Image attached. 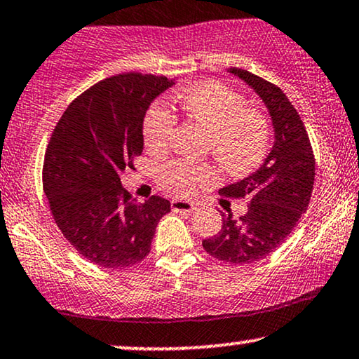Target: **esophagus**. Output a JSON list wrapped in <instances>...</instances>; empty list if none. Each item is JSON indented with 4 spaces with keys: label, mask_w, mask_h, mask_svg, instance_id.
Wrapping results in <instances>:
<instances>
[{
    "label": "esophagus",
    "mask_w": 359,
    "mask_h": 359,
    "mask_svg": "<svg viewBox=\"0 0 359 359\" xmlns=\"http://www.w3.org/2000/svg\"><path fill=\"white\" fill-rule=\"evenodd\" d=\"M172 210L174 212H194L195 210V205L192 202H187V201H172Z\"/></svg>",
    "instance_id": "esophagus-1"
}]
</instances>
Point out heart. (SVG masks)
I'll list each match as a JSON object with an SVG mask.
<instances>
[{"instance_id": "obj_1", "label": "heart", "mask_w": 359, "mask_h": 359, "mask_svg": "<svg viewBox=\"0 0 359 359\" xmlns=\"http://www.w3.org/2000/svg\"><path fill=\"white\" fill-rule=\"evenodd\" d=\"M177 104L189 121L207 130V149L217 162L233 175L247 174L260 165L269 151L270 129L266 117L245 106L242 94L217 81L190 86L177 96ZM175 117L154 106L144 122V142L152 152L169 147ZM217 170L207 164L175 161L161 169V182L177 195H192L217 180Z\"/></svg>"}]
</instances>
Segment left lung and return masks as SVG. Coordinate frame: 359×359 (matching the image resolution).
<instances>
[{"mask_svg": "<svg viewBox=\"0 0 359 359\" xmlns=\"http://www.w3.org/2000/svg\"><path fill=\"white\" fill-rule=\"evenodd\" d=\"M226 72L242 79L265 104L273 146L255 172L219 190L229 198H247L248 210L240 219H233L230 210H220V232L202 245L217 260L247 265L275 252L306 212L315 157L303 121L283 90L240 67H229Z\"/></svg>", "mask_w": 359, "mask_h": 359, "instance_id": "obj_1", "label": "left lung"}]
</instances>
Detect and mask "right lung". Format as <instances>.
<instances>
[{
	"mask_svg": "<svg viewBox=\"0 0 359 359\" xmlns=\"http://www.w3.org/2000/svg\"><path fill=\"white\" fill-rule=\"evenodd\" d=\"M175 84L127 72L94 84L69 104L48 144L43 187L62 235L89 262L126 269L144 260L170 202H137L121 174L144 149V117Z\"/></svg>",
	"mask_w": 359,
	"mask_h": 359,
	"instance_id": "obj_1",
	"label": "right lung"
}]
</instances>
